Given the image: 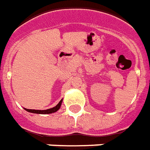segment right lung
<instances>
[{"instance_id": "right-lung-1", "label": "right lung", "mask_w": 150, "mask_h": 150, "mask_svg": "<svg viewBox=\"0 0 150 150\" xmlns=\"http://www.w3.org/2000/svg\"><path fill=\"white\" fill-rule=\"evenodd\" d=\"M62 101L60 100V102L53 108H51V109L47 110H29V109H25V110H27L28 112H30V113H34V114H41V115H47V114H52V113H55L58 110L59 108H60L61 104H62Z\"/></svg>"}]
</instances>
